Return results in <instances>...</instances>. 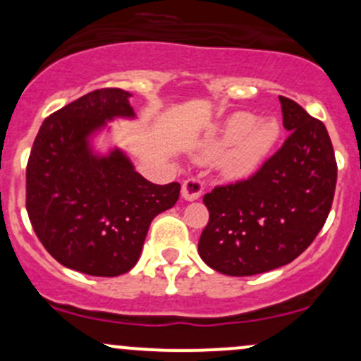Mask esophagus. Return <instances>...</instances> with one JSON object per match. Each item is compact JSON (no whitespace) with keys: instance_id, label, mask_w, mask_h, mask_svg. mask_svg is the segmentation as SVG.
I'll list each match as a JSON object with an SVG mask.
<instances>
[{"instance_id":"1","label":"esophagus","mask_w":361,"mask_h":361,"mask_svg":"<svg viewBox=\"0 0 361 361\" xmlns=\"http://www.w3.org/2000/svg\"><path fill=\"white\" fill-rule=\"evenodd\" d=\"M204 191V182L197 177H189L182 182V197L185 201H195L203 195Z\"/></svg>"}]
</instances>
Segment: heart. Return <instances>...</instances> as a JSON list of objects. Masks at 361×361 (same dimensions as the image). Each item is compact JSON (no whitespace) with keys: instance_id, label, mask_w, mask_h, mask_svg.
Instances as JSON below:
<instances>
[{"instance_id":"1","label":"heart","mask_w":361,"mask_h":361,"mask_svg":"<svg viewBox=\"0 0 361 361\" xmlns=\"http://www.w3.org/2000/svg\"><path fill=\"white\" fill-rule=\"evenodd\" d=\"M250 111H235L224 120L219 134L208 146L207 154L220 153L231 146L224 157V169L232 177H246L265 161L274 149L281 127L277 120L265 118L257 122Z\"/></svg>"}]
</instances>
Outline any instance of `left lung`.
I'll use <instances>...</instances> for the list:
<instances>
[{
  "label": "left lung",
  "instance_id": "8db88e82",
  "mask_svg": "<svg viewBox=\"0 0 361 361\" xmlns=\"http://www.w3.org/2000/svg\"><path fill=\"white\" fill-rule=\"evenodd\" d=\"M289 135L247 179L203 196L210 220L197 251L232 277L288 265L313 243L334 200L337 164L327 129L293 99L279 96Z\"/></svg>",
  "mask_w": 361,
  "mask_h": 361
}]
</instances>
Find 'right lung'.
<instances>
[{
	"label": "right lung",
	"mask_w": 361,
	"mask_h": 361,
	"mask_svg": "<svg viewBox=\"0 0 361 361\" xmlns=\"http://www.w3.org/2000/svg\"><path fill=\"white\" fill-rule=\"evenodd\" d=\"M130 94L96 89L42 122L25 172V208L34 232L67 269L96 277L129 272L151 220L179 200L180 184L158 185L122 151L98 158L87 135L104 120L133 117Z\"/></svg>",
	"instance_id": "right-lung-1"
}]
</instances>
